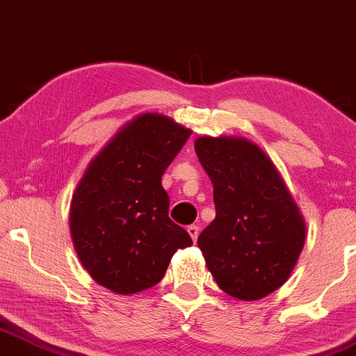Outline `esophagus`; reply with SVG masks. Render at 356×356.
Segmentation results:
<instances>
[{
  "label": "esophagus",
  "instance_id": "1",
  "mask_svg": "<svg viewBox=\"0 0 356 356\" xmlns=\"http://www.w3.org/2000/svg\"><path fill=\"white\" fill-rule=\"evenodd\" d=\"M186 231H188V234H190V238H192L193 239V243H195V241H197V238H198V232H200V231H198V225H188V227H186Z\"/></svg>",
  "mask_w": 356,
  "mask_h": 356
}]
</instances>
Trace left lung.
Listing matches in <instances>:
<instances>
[{
	"label": "left lung",
	"mask_w": 356,
	"mask_h": 356,
	"mask_svg": "<svg viewBox=\"0 0 356 356\" xmlns=\"http://www.w3.org/2000/svg\"><path fill=\"white\" fill-rule=\"evenodd\" d=\"M213 185L216 219L198 236L207 268L231 297L258 300L289 280L305 222L271 159L243 137H198Z\"/></svg>",
	"instance_id": "1"
}]
</instances>
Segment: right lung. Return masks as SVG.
Masks as SVG:
<instances>
[{
  "label": "right lung",
  "instance_id": "1",
  "mask_svg": "<svg viewBox=\"0 0 356 356\" xmlns=\"http://www.w3.org/2000/svg\"><path fill=\"white\" fill-rule=\"evenodd\" d=\"M190 129L159 113H140L88 164L72 193L70 225L79 261L97 284L122 296L151 289L166 273L188 232L168 216L161 177Z\"/></svg>",
  "mask_w": 356,
  "mask_h": 356
}]
</instances>
